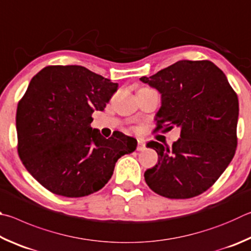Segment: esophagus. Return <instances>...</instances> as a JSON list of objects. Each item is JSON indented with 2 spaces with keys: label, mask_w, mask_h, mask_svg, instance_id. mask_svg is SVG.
<instances>
[{
  "label": "esophagus",
  "mask_w": 251,
  "mask_h": 251,
  "mask_svg": "<svg viewBox=\"0 0 251 251\" xmlns=\"http://www.w3.org/2000/svg\"><path fill=\"white\" fill-rule=\"evenodd\" d=\"M137 150L138 151H144V150H146V142H144L143 139H138Z\"/></svg>",
  "instance_id": "1"
}]
</instances>
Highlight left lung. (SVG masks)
Listing matches in <instances>:
<instances>
[{"mask_svg":"<svg viewBox=\"0 0 251 251\" xmlns=\"http://www.w3.org/2000/svg\"><path fill=\"white\" fill-rule=\"evenodd\" d=\"M140 80L161 94L155 131L181 128V138L171 148L155 141L147 144L159 155L144 173L147 184L168 199L201 194L235 155L238 97L225 74L209 60H179Z\"/></svg>","mask_w":251,"mask_h":251,"instance_id":"obj_1","label":"left lung"}]
</instances>
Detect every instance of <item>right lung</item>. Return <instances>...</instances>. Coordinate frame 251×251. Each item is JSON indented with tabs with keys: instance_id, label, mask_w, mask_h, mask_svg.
<instances>
[{
	"instance_id": "add662e5",
	"label": "right lung",
	"mask_w": 251,
	"mask_h": 251,
	"mask_svg": "<svg viewBox=\"0 0 251 251\" xmlns=\"http://www.w3.org/2000/svg\"><path fill=\"white\" fill-rule=\"evenodd\" d=\"M118 83L82 66H47L35 75L16 111L17 151L25 169L51 193L82 197L102 188L137 140L103 138L91 114L102 111Z\"/></svg>"
}]
</instances>
